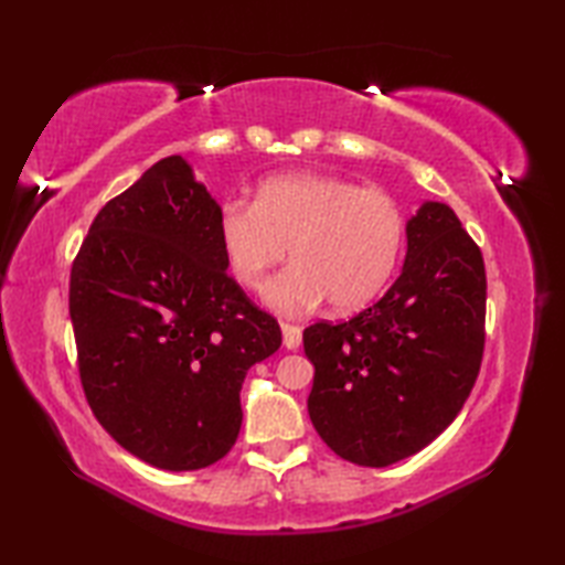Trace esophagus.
<instances>
[{
  "label": "esophagus",
  "instance_id": "esophagus-1",
  "mask_svg": "<svg viewBox=\"0 0 565 565\" xmlns=\"http://www.w3.org/2000/svg\"><path fill=\"white\" fill-rule=\"evenodd\" d=\"M281 332H284V347L286 350H298L303 344V332L298 326H289V322H281Z\"/></svg>",
  "mask_w": 565,
  "mask_h": 565
}]
</instances>
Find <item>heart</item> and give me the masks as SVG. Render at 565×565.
<instances>
[{
    "instance_id": "obj_1",
    "label": "heart",
    "mask_w": 565,
    "mask_h": 565,
    "mask_svg": "<svg viewBox=\"0 0 565 565\" xmlns=\"http://www.w3.org/2000/svg\"><path fill=\"white\" fill-rule=\"evenodd\" d=\"M405 233V215L386 191L316 172L264 179L255 203L227 201L218 213L221 252L245 289L259 291L289 249L291 269L264 294L286 316L322 301L338 313L369 306L398 269Z\"/></svg>"
}]
</instances>
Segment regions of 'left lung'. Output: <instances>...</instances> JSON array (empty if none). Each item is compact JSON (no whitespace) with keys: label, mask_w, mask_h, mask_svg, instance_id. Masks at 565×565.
<instances>
[{"label":"left lung","mask_w":565,"mask_h":565,"mask_svg":"<svg viewBox=\"0 0 565 565\" xmlns=\"http://www.w3.org/2000/svg\"><path fill=\"white\" fill-rule=\"evenodd\" d=\"M486 264L456 213L427 201L407 221L403 271L352 320L303 330L316 366L308 415L356 466L425 449L459 415L481 371Z\"/></svg>","instance_id":"left-lung-1"}]
</instances>
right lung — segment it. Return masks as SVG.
<instances>
[{"mask_svg":"<svg viewBox=\"0 0 565 565\" xmlns=\"http://www.w3.org/2000/svg\"><path fill=\"white\" fill-rule=\"evenodd\" d=\"M218 213L172 154L106 203L72 262L87 403L126 451L164 471H196L233 449L247 369L281 344L276 318L225 271Z\"/></svg>","mask_w":565,"mask_h":565,"instance_id":"right-lung-1","label":"right lung"}]
</instances>
